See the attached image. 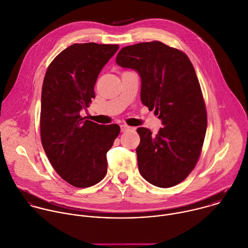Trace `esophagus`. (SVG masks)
Here are the masks:
<instances>
[{
	"label": "esophagus",
	"mask_w": 248,
	"mask_h": 248,
	"mask_svg": "<svg viewBox=\"0 0 248 248\" xmlns=\"http://www.w3.org/2000/svg\"><path fill=\"white\" fill-rule=\"evenodd\" d=\"M120 129H121V132H126V131L131 130L132 128H131L130 126L126 125V124H121V125H120Z\"/></svg>",
	"instance_id": "obj_1"
}]
</instances>
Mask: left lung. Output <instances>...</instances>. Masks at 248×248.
Masks as SVG:
<instances>
[{"instance_id": "left-lung-1", "label": "left lung", "mask_w": 248, "mask_h": 248, "mask_svg": "<svg viewBox=\"0 0 248 248\" xmlns=\"http://www.w3.org/2000/svg\"><path fill=\"white\" fill-rule=\"evenodd\" d=\"M116 64L139 74L141 103L154 108L164 125L156 136L143 127L137 130L139 170L157 187H172L196 166L206 131V110L194 67L186 54L161 42L125 46Z\"/></svg>"}]
</instances>
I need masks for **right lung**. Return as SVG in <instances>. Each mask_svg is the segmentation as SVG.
I'll use <instances>...</instances> for the list:
<instances>
[{
	"instance_id": "obj_1",
	"label": "right lung",
	"mask_w": 248,
	"mask_h": 248,
	"mask_svg": "<svg viewBox=\"0 0 248 248\" xmlns=\"http://www.w3.org/2000/svg\"><path fill=\"white\" fill-rule=\"evenodd\" d=\"M118 48L72 45L55 57L44 79L42 143L57 173L75 187H90L105 177L107 152L120 133L116 124L100 125L80 116L95 98L99 74Z\"/></svg>"
}]
</instances>
